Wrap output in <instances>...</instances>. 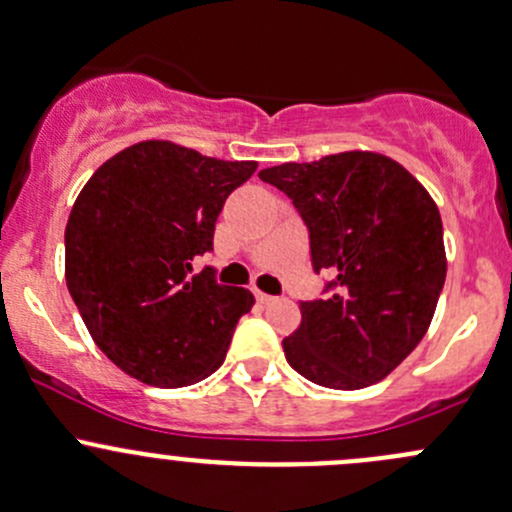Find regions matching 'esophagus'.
I'll return each instance as SVG.
<instances>
[{
    "label": "esophagus",
    "mask_w": 512,
    "mask_h": 512,
    "mask_svg": "<svg viewBox=\"0 0 512 512\" xmlns=\"http://www.w3.org/2000/svg\"><path fill=\"white\" fill-rule=\"evenodd\" d=\"M255 299L260 301V304H270L274 297H270V294H265V292H260V289H255Z\"/></svg>",
    "instance_id": "obj_1"
}]
</instances>
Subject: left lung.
Masks as SVG:
<instances>
[{
    "label": "left lung",
    "instance_id": "8db88e82",
    "mask_svg": "<svg viewBox=\"0 0 512 512\" xmlns=\"http://www.w3.org/2000/svg\"><path fill=\"white\" fill-rule=\"evenodd\" d=\"M309 230L324 297L299 301L301 324L282 341L311 383L360 390L397 368L422 341L446 279L437 203L397 161L343 152L262 169Z\"/></svg>",
    "mask_w": 512,
    "mask_h": 512
}]
</instances>
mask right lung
<instances>
[{"instance_id":"obj_1","label":"right lung","mask_w":512,"mask_h":512,"mask_svg":"<svg viewBox=\"0 0 512 512\" xmlns=\"http://www.w3.org/2000/svg\"><path fill=\"white\" fill-rule=\"evenodd\" d=\"M255 161H223L171 142L122 149L90 176L66 225V284L98 348L154 387H184L223 365L255 297L218 284L215 220Z\"/></svg>"}]
</instances>
